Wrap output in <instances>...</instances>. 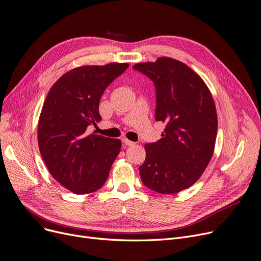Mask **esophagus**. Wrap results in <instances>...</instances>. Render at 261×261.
I'll use <instances>...</instances> for the list:
<instances>
[{"instance_id":"esophagus-1","label":"esophagus","mask_w":261,"mask_h":261,"mask_svg":"<svg viewBox=\"0 0 261 261\" xmlns=\"http://www.w3.org/2000/svg\"><path fill=\"white\" fill-rule=\"evenodd\" d=\"M121 141H122V143L124 144V145H127V146H133L134 145V144H136V143H134V142H132V141H129V140H127V139H121Z\"/></svg>"}]
</instances>
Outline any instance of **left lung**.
<instances>
[{
	"label": "left lung",
	"instance_id": "1",
	"mask_svg": "<svg viewBox=\"0 0 261 261\" xmlns=\"http://www.w3.org/2000/svg\"><path fill=\"white\" fill-rule=\"evenodd\" d=\"M133 69L153 83L155 118L166 123L162 138L145 144L141 179L159 194H177L195 184L213 156L217 134L214 100L201 77L172 58L138 63Z\"/></svg>",
	"mask_w": 261,
	"mask_h": 261
}]
</instances>
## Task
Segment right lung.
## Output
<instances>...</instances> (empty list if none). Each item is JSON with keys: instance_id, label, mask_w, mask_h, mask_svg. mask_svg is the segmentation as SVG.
Masks as SVG:
<instances>
[{"instance_id": "add662e5", "label": "right lung", "mask_w": 261, "mask_h": 261, "mask_svg": "<svg viewBox=\"0 0 261 261\" xmlns=\"http://www.w3.org/2000/svg\"><path fill=\"white\" fill-rule=\"evenodd\" d=\"M128 63L87 65L63 74L47 94L38 120L41 155L51 176L66 189L86 195L100 189L118 156V139L89 134L101 120L100 99Z\"/></svg>"}]
</instances>
